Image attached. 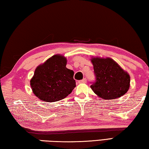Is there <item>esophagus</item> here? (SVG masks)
Segmentation results:
<instances>
[{"label": "esophagus", "instance_id": "34e87169", "mask_svg": "<svg viewBox=\"0 0 149 149\" xmlns=\"http://www.w3.org/2000/svg\"><path fill=\"white\" fill-rule=\"evenodd\" d=\"M86 81H87L86 79H82L81 80H79V84H82V83H86Z\"/></svg>", "mask_w": 149, "mask_h": 149}]
</instances>
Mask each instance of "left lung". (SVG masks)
Segmentation results:
<instances>
[{"mask_svg":"<svg viewBox=\"0 0 149 149\" xmlns=\"http://www.w3.org/2000/svg\"><path fill=\"white\" fill-rule=\"evenodd\" d=\"M95 82L90 86L96 95L103 100H115L128 91L130 77L117 63L110 57H96L91 59Z\"/></svg>","mask_w":149,"mask_h":149,"instance_id":"left-lung-1","label":"left lung"}]
</instances>
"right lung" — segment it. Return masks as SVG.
<instances>
[{
  "label": "right lung",
  "mask_w": 149,
  "mask_h": 149,
  "mask_svg": "<svg viewBox=\"0 0 149 149\" xmlns=\"http://www.w3.org/2000/svg\"><path fill=\"white\" fill-rule=\"evenodd\" d=\"M67 61L65 56L57 54L36 68L30 85L39 100L46 102L61 100L76 87L74 72L66 67Z\"/></svg>",
  "instance_id": "add662e5"
}]
</instances>
